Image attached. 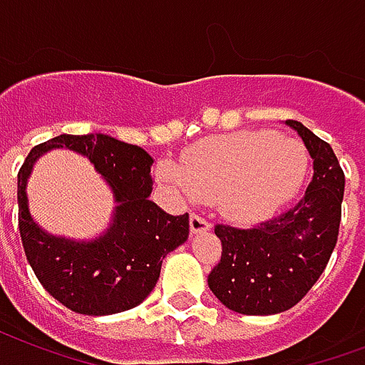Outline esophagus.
<instances>
[{
  "label": "esophagus",
  "mask_w": 365,
  "mask_h": 365,
  "mask_svg": "<svg viewBox=\"0 0 365 365\" xmlns=\"http://www.w3.org/2000/svg\"><path fill=\"white\" fill-rule=\"evenodd\" d=\"M210 229H212V223H210L204 215H200V213H192V215H190V231L204 232L210 231Z\"/></svg>",
  "instance_id": "obj_1"
}]
</instances>
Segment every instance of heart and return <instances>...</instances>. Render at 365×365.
<instances>
[{
  "label": "heart",
  "mask_w": 365,
  "mask_h": 365,
  "mask_svg": "<svg viewBox=\"0 0 365 365\" xmlns=\"http://www.w3.org/2000/svg\"><path fill=\"white\" fill-rule=\"evenodd\" d=\"M308 153L302 142L271 130H245L200 142L185 155L158 165L160 179L188 198L219 200L227 217L252 223L267 217L302 186Z\"/></svg>",
  "instance_id": "b5f03b06"
}]
</instances>
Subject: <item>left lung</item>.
Returning <instances> with one entry per match:
<instances>
[{
	"mask_svg": "<svg viewBox=\"0 0 365 365\" xmlns=\"http://www.w3.org/2000/svg\"><path fill=\"white\" fill-rule=\"evenodd\" d=\"M314 175L294 207L238 229L215 225L221 259L207 277L215 297L232 312L271 316L297 306L316 284L335 250L344 196V173L333 148L298 120Z\"/></svg>",
	"mask_w": 365,
	"mask_h": 365,
	"instance_id": "8db88e82",
	"label": "left lung"
}]
</instances>
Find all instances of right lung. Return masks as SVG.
Returning a JSON list of instances; mask_svg holds the SVG:
<instances>
[{"label":"right lung","instance_id":"obj_1","mask_svg":"<svg viewBox=\"0 0 365 365\" xmlns=\"http://www.w3.org/2000/svg\"><path fill=\"white\" fill-rule=\"evenodd\" d=\"M68 147L86 155L114 188L120 204L108 232L92 243L51 237L28 212L26 179L40 153ZM153 160L140 146L108 134H61L30 150L16 175L19 231L30 267L63 306L84 316L130 309L160 279L163 257L188 238V213L169 215L150 200Z\"/></svg>","mask_w":365,"mask_h":365}]
</instances>
